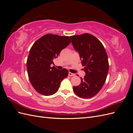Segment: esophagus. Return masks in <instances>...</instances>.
<instances>
[{
  "label": "esophagus",
  "mask_w": 133,
  "mask_h": 133,
  "mask_svg": "<svg viewBox=\"0 0 133 133\" xmlns=\"http://www.w3.org/2000/svg\"><path fill=\"white\" fill-rule=\"evenodd\" d=\"M69 76H75V74H74V73H70V72H69Z\"/></svg>",
  "instance_id": "1"
}]
</instances>
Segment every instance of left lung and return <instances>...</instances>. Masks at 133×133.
<instances>
[{
	"label": "left lung",
	"mask_w": 133,
	"mask_h": 133,
	"mask_svg": "<svg viewBox=\"0 0 133 133\" xmlns=\"http://www.w3.org/2000/svg\"><path fill=\"white\" fill-rule=\"evenodd\" d=\"M70 37L85 72L84 77L80 78L81 83L73 87V90L80 98H92L98 93L105 82L109 70L107 52L102 43L91 34L85 33Z\"/></svg>",
	"instance_id": "left-lung-1"
}]
</instances>
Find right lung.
I'll return each instance as SVG.
<instances>
[{"mask_svg":"<svg viewBox=\"0 0 133 133\" xmlns=\"http://www.w3.org/2000/svg\"><path fill=\"white\" fill-rule=\"evenodd\" d=\"M70 42L69 37L48 34L31 46L26 62L28 74L32 86L39 93L46 96L54 94L61 82L67 78L68 70H59L50 65Z\"/></svg>","mask_w":133,"mask_h":133,"instance_id":"add662e5","label":"right lung"}]
</instances>
